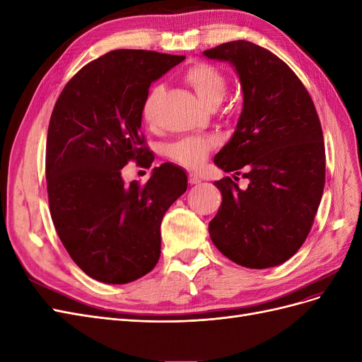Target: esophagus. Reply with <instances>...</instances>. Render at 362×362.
<instances>
[{"label": "esophagus", "mask_w": 362, "mask_h": 362, "mask_svg": "<svg viewBox=\"0 0 362 362\" xmlns=\"http://www.w3.org/2000/svg\"><path fill=\"white\" fill-rule=\"evenodd\" d=\"M202 180H201V177L198 173H194V172H189V184H192V185H194V184H199Z\"/></svg>", "instance_id": "34e87169"}]
</instances>
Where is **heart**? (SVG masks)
I'll return each instance as SVG.
<instances>
[{
	"instance_id": "heart-1",
	"label": "heart",
	"mask_w": 362,
	"mask_h": 362,
	"mask_svg": "<svg viewBox=\"0 0 362 362\" xmlns=\"http://www.w3.org/2000/svg\"><path fill=\"white\" fill-rule=\"evenodd\" d=\"M184 80L187 81L206 105H217L226 93V78L222 71L210 63H194L184 72ZM164 92L163 84H152L148 90L144 104H141V116L146 122H152L156 115V107ZM217 144L211 136H184L172 141L168 146V157L175 163L187 168H196L205 160V157Z\"/></svg>"
}]
</instances>
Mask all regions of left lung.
Wrapping results in <instances>:
<instances>
[{"instance_id": "1", "label": "left lung", "mask_w": 362, "mask_h": 362, "mask_svg": "<svg viewBox=\"0 0 362 362\" xmlns=\"http://www.w3.org/2000/svg\"><path fill=\"white\" fill-rule=\"evenodd\" d=\"M233 63L243 87V110L231 140L214 163L222 205L208 225L216 247L249 269L282 264L308 237L325 187L323 133L314 103L286 62L247 40L204 51Z\"/></svg>"}]
</instances>
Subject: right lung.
Segmentation results:
<instances>
[{
  "instance_id": "right-lung-1",
  "label": "right lung",
  "mask_w": 362,
  "mask_h": 362,
  "mask_svg": "<svg viewBox=\"0 0 362 362\" xmlns=\"http://www.w3.org/2000/svg\"><path fill=\"white\" fill-rule=\"evenodd\" d=\"M185 56L115 49L87 63L64 86L47 137L45 175L51 218L64 249L86 275L105 284L145 276L160 259L164 213L187 190L170 163L127 185L129 161L151 168L141 127L152 81Z\"/></svg>"
}]
</instances>
